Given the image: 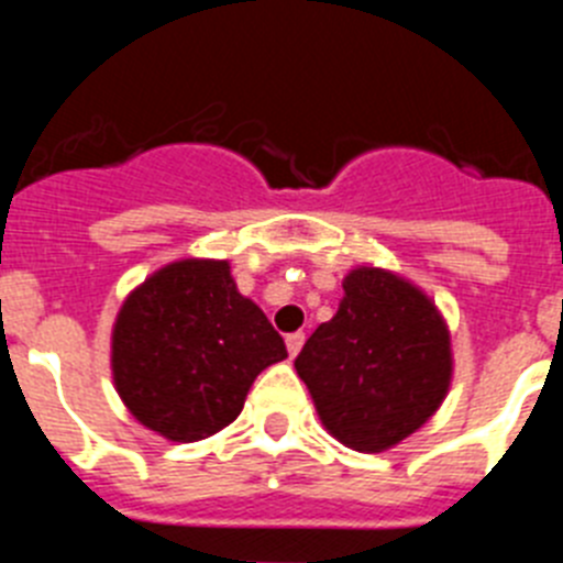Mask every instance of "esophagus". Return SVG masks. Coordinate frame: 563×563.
<instances>
[{
  "mask_svg": "<svg viewBox=\"0 0 563 563\" xmlns=\"http://www.w3.org/2000/svg\"><path fill=\"white\" fill-rule=\"evenodd\" d=\"M287 343V352H290V357H296L298 352H301V346H305V332H290V335L285 338Z\"/></svg>",
  "mask_w": 563,
  "mask_h": 563,
  "instance_id": "34e87169",
  "label": "esophagus"
}]
</instances>
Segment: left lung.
<instances>
[{
    "instance_id": "left-lung-1",
    "label": "left lung",
    "mask_w": 563,
    "mask_h": 563,
    "mask_svg": "<svg viewBox=\"0 0 563 563\" xmlns=\"http://www.w3.org/2000/svg\"><path fill=\"white\" fill-rule=\"evenodd\" d=\"M318 417L355 451H386L415 434L445 400L449 327L431 298L380 267L343 278L332 321L296 357Z\"/></svg>"
}]
</instances>
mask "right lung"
Segmentation results:
<instances>
[{
  "label": "right lung",
  "instance_id": "obj_1",
  "mask_svg": "<svg viewBox=\"0 0 563 563\" xmlns=\"http://www.w3.org/2000/svg\"><path fill=\"white\" fill-rule=\"evenodd\" d=\"M287 346L236 290L228 262L183 258L123 301L112 330L114 389L146 429L197 442L233 422Z\"/></svg>",
  "mask_w": 563,
  "mask_h": 563
}]
</instances>
